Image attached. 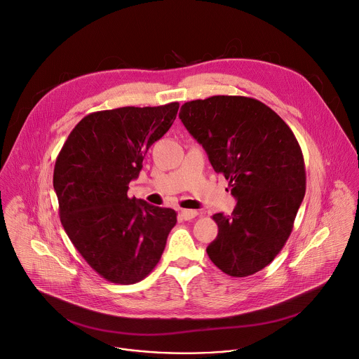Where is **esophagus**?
Returning a JSON list of instances; mask_svg holds the SVG:
<instances>
[{"instance_id":"1","label":"esophagus","mask_w":359,"mask_h":359,"mask_svg":"<svg viewBox=\"0 0 359 359\" xmlns=\"http://www.w3.org/2000/svg\"><path fill=\"white\" fill-rule=\"evenodd\" d=\"M180 215H182L183 219L190 221V219H193V218H196L198 215V211H196V210H182Z\"/></svg>"}]
</instances>
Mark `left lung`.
<instances>
[{
	"label": "left lung",
	"mask_w": 359,
	"mask_h": 359,
	"mask_svg": "<svg viewBox=\"0 0 359 359\" xmlns=\"http://www.w3.org/2000/svg\"><path fill=\"white\" fill-rule=\"evenodd\" d=\"M179 117L238 200L231 215H212L218 236L208 257L236 278L263 270L287 243L305 197L297 137L273 109L248 96L186 102Z\"/></svg>",
	"instance_id": "obj_1"
}]
</instances>
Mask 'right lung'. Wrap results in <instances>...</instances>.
<instances>
[{
	"label": "right lung",
	"mask_w": 359,
	"mask_h": 359,
	"mask_svg": "<svg viewBox=\"0 0 359 359\" xmlns=\"http://www.w3.org/2000/svg\"><path fill=\"white\" fill-rule=\"evenodd\" d=\"M179 103L118 107L85 116L54 165L60 219L85 262L104 280L135 284L159 263L176 211L127 196L148 148L173 124Z\"/></svg>",
	"instance_id": "right-lung-1"
}]
</instances>
